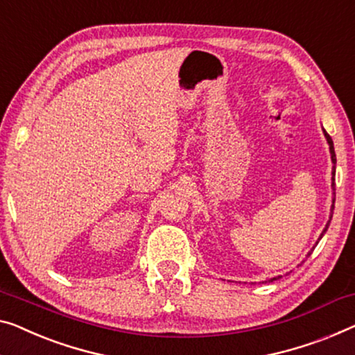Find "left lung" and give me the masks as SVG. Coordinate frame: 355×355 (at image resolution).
Returning a JSON list of instances; mask_svg holds the SVG:
<instances>
[{
  "label": "left lung",
  "mask_w": 355,
  "mask_h": 355,
  "mask_svg": "<svg viewBox=\"0 0 355 355\" xmlns=\"http://www.w3.org/2000/svg\"><path fill=\"white\" fill-rule=\"evenodd\" d=\"M324 135H325V139H327V144H329V146H330V155H331V162L333 164H336V155H335V148H333V140H331V137L327 134V132L324 130ZM331 189H333V200H331V214H330V220H331V215H333V209H335V166H333V168H331ZM330 220H329V223L325 225V228H324V231H322V234H320V237H319V241L322 239V236L325 234L327 232V230H329V226H330ZM308 255H311V252L308 253ZM282 276H277V277H272V279H269L268 282H272V280H277V279H280Z\"/></svg>",
  "instance_id": "8db88e82"
}]
</instances>
